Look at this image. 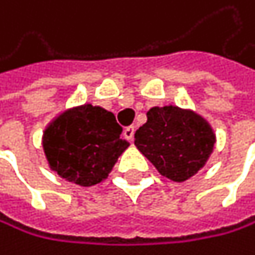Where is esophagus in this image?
I'll return each instance as SVG.
<instances>
[{
  "mask_svg": "<svg viewBox=\"0 0 255 255\" xmlns=\"http://www.w3.org/2000/svg\"><path fill=\"white\" fill-rule=\"evenodd\" d=\"M124 136L128 141H133V136H134V127H127L124 130Z\"/></svg>",
  "mask_w": 255,
  "mask_h": 255,
  "instance_id": "34e87169",
  "label": "esophagus"
}]
</instances>
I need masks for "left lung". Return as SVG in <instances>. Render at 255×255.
<instances>
[{
  "mask_svg": "<svg viewBox=\"0 0 255 255\" xmlns=\"http://www.w3.org/2000/svg\"><path fill=\"white\" fill-rule=\"evenodd\" d=\"M216 134L205 117L175 105L153 106L134 133V145L163 177L186 182L213 153Z\"/></svg>",
  "mask_w": 255,
  "mask_h": 255,
  "instance_id": "obj_1",
  "label": "left lung"
}]
</instances>
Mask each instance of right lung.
<instances>
[{"instance_id":"right-lung-1","label":"right lung","mask_w":255,"mask_h":255,"mask_svg":"<svg viewBox=\"0 0 255 255\" xmlns=\"http://www.w3.org/2000/svg\"><path fill=\"white\" fill-rule=\"evenodd\" d=\"M121 133L113 113L84 103L61 111L45 127L42 147L53 172L86 188L106 180L130 145Z\"/></svg>"}]
</instances>
